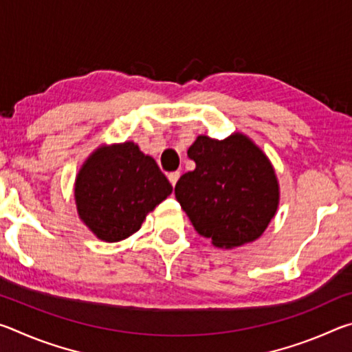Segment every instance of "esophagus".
Returning a JSON list of instances; mask_svg holds the SVG:
<instances>
[{"label": "esophagus", "mask_w": 352, "mask_h": 352, "mask_svg": "<svg viewBox=\"0 0 352 352\" xmlns=\"http://www.w3.org/2000/svg\"><path fill=\"white\" fill-rule=\"evenodd\" d=\"M180 172H178V170H175V172H170V174L168 175V178H169V182H170V184H172V186H175V183L178 182V178H180Z\"/></svg>", "instance_id": "obj_1"}]
</instances>
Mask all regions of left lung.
Returning a JSON list of instances; mask_svg holds the SVG:
<instances>
[{"mask_svg":"<svg viewBox=\"0 0 352 352\" xmlns=\"http://www.w3.org/2000/svg\"><path fill=\"white\" fill-rule=\"evenodd\" d=\"M188 157L195 169L177 182L175 197L195 231L225 248L258 239L279 200L275 170L261 148L241 133L222 141L199 136Z\"/></svg>","mask_w":352,"mask_h":352,"instance_id":"obj_1","label":"left lung"}]
</instances>
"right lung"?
Here are the masks:
<instances>
[{
	"mask_svg": "<svg viewBox=\"0 0 352 352\" xmlns=\"http://www.w3.org/2000/svg\"><path fill=\"white\" fill-rule=\"evenodd\" d=\"M172 186L158 164L133 142L94 152L76 178L79 216L99 239L118 242L140 230L146 214Z\"/></svg>",
	"mask_w": 352,
	"mask_h": 352,
	"instance_id": "right-lung-1",
	"label": "right lung"
}]
</instances>
